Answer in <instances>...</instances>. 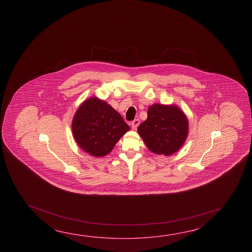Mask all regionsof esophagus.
I'll list each match as a JSON object with an SVG mask.
<instances>
[{"mask_svg":"<svg viewBox=\"0 0 252 252\" xmlns=\"http://www.w3.org/2000/svg\"><path fill=\"white\" fill-rule=\"evenodd\" d=\"M139 125H140V120H134L131 123V126H132V128L133 130H136L137 127L139 126Z\"/></svg>","mask_w":252,"mask_h":252,"instance_id":"esophagus-1","label":"esophagus"}]
</instances>
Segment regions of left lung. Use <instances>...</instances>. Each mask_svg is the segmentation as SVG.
<instances>
[{
  "label": "left lung",
  "mask_w": 252,
  "mask_h": 252,
  "mask_svg": "<svg viewBox=\"0 0 252 252\" xmlns=\"http://www.w3.org/2000/svg\"><path fill=\"white\" fill-rule=\"evenodd\" d=\"M137 131L151 152L169 157L185 144L189 121L178 105L154 103L148 110V119Z\"/></svg>",
  "instance_id": "8db88e82"
}]
</instances>
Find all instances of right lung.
<instances>
[{
    "label": "right lung",
    "instance_id": "right-lung-1",
    "mask_svg": "<svg viewBox=\"0 0 252 252\" xmlns=\"http://www.w3.org/2000/svg\"><path fill=\"white\" fill-rule=\"evenodd\" d=\"M129 130L120 113L96 96L83 102L72 120L76 143L84 152L95 157L107 156Z\"/></svg>",
    "mask_w": 252,
    "mask_h": 252
}]
</instances>
